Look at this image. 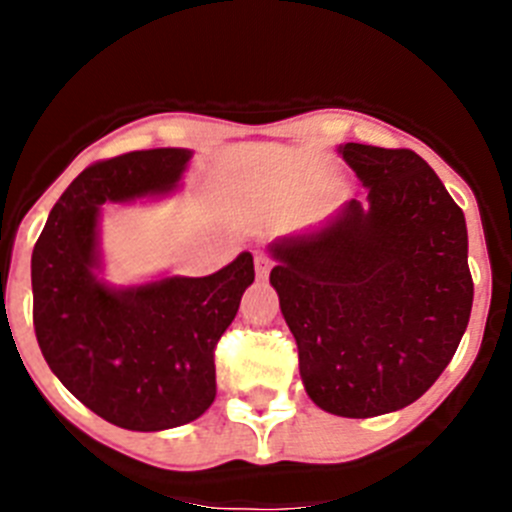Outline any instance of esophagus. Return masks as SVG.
<instances>
[{
  "label": "esophagus",
  "instance_id": "34e87169",
  "mask_svg": "<svg viewBox=\"0 0 512 512\" xmlns=\"http://www.w3.org/2000/svg\"><path fill=\"white\" fill-rule=\"evenodd\" d=\"M269 271H271L269 256H266V253H256V277L259 279L269 277Z\"/></svg>",
  "mask_w": 512,
  "mask_h": 512
}]
</instances>
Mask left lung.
I'll return each mask as SVG.
<instances>
[{
	"mask_svg": "<svg viewBox=\"0 0 512 512\" xmlns=\"http://www.w3.org/2000/svg\"><path fill=\"white\" fill-rule=\"evenodd\" d=\"M366 187L338 215L269 246V282L305 392L341 418L408 408L459 348L472 312L467 220L408 148L343 143Z\"/></svg>",
	"mask_w": 512,
	"mask_h": 512,
	"instance_id": "left-lung-1",
	"label": "left lung"
}]
</instances>
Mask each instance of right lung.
I'll list each match as a JSON object with an SVG mask.
<instances>
[{
    "label": "right lung",
    "instance_id": "obj_1",
    "mask_svg": "<svg viewBox=\"0 0 512 512\" xmlns=\"http://www.w3.org/2000/svg\"><path fill=\"white\" fill-rule=\"evenodd\" d=\"M189 148H151L81 171L33 248V323L51 372L79 402L128 431H166L215 400V346L253 282L243 251L210 277L117 287L102 279L104 202L158 200L182 187Z\"/></svg>",
    "mask_w": 512,
    "mask_h": 512
}]
</instances>
